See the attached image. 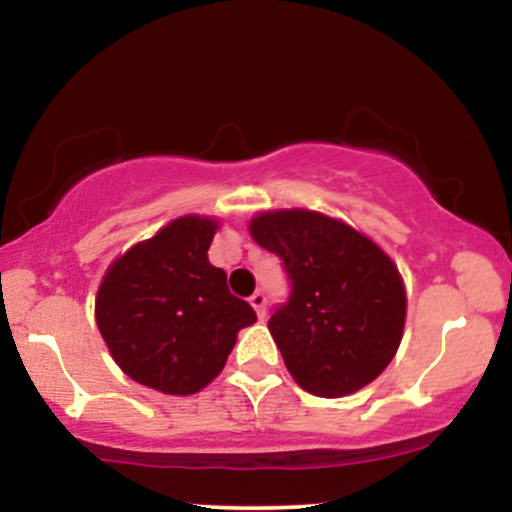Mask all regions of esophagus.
I'll return each instance as SVG.
<instances>
[{
	"mask_svg": "<svg viewBox=\"0 0 512 512\" xmlns=\"http://www.w3.org/2000/svg\"><path fill=\"white\" fill-rule=\"evenodd\" d=\"M250 305H252V308H255L257 317H264V308H267V296H264L262 291H255L250 296Z\"/></svg>",
	"mask_w": 512,
	"mask_h": 512,
	"instance_id": "1",
	"label": "esophagus"
}]
</instances>
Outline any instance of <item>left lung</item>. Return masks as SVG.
Returning <instances> with one entry per match:
<instances>
[{
    "instance_id": "8db88e82",
    "label": "left lung",
    "mask_w": 512,
    "mask_h": 512,
    "mask_svg": "<svg viewBox=\"0 0 512 512\" xmlns=\"http://www.w3.org/2000/svg\"><path fill=\"white\" fill-rule=\"evenodd\" d=\"M248 231L291 279L289 303L267 325L291 378L317 397L373 383L395 358L407 317L390 255L349 223L310 209L260 211Z\"/></svg>"
}]
</instances>
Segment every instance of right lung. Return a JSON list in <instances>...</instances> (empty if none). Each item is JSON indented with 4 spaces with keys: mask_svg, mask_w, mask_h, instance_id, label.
I'll return each mask as SVG.
<instances>
[{
    "mask_svg": "<svg viewBox=\"0 0 512 512\" xmlns=\"http://www.w3.org/2000/svg\"><path fill=\"white\" fill-rule=\"evenodd\" d=\"M214 216L187 214L134 243L105 269L96 325L122 373L163 395H195L226 366L238 332L257 322L209 262Z\"/></svg>",
    "mask_w": 512,
    "mask_h": 512,
    "instance_id": "1",
    "label": "right lung"
}]
</instances>
